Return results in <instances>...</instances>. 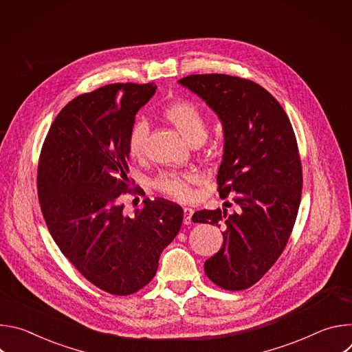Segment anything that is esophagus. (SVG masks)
<instances>
[{
    "label": "esophagus",
    "instance_id": "obj_1",
    "mask_svg": "<svg viewBox=\"0 0 352 352\" xmlns=\"http://www.w3.org/2000/svg\"><path fill=\"white\" fill-rule=\"evenodd\" d=\"M192 214H193V210L190 208H184V223L185 224L192 223Z\"/></svg>",
    "mask_w": 352,
    "mask_h": 352
}]
</instances>
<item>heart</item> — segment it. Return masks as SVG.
Returning a JSON list of instances; mask_svg holds the SVG:
<instances>
[{"label": "heart", "mask_w": 352, "mask_h": 352, "mask_svg": "<svg viewBox=\"0 0 352 352\" xmlns=\"http://www.w3.org/2000/svg\"><path fill=\"white\" fill-rule=\"evenodd\" d=\"M163 116L188 142H202L205 139L208 117L206 111L197 103L190 100H178L164 109ZM148 131L150 126L144 118H136L133 121L126 139L128 153L132 157H140L143 155ZM196 181H199V175L195 173L163 171L155 178L153 184L163 193L185 200L190 197V185Z\"/></svg>", "instance_id": "1"}]
</instances>
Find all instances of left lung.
<instances>
[{
  "instance_id": "left-lung-1",
  "label": "left lung",
  "mask_w": 352,
  "mask_h": 352,
  "mask_svg": "<svg viewBox=\"0 0 352 352\" xmlns=\"http://www.w3.org/2000/svg\"><path fill=\"white\" fill-rule=\"evenodd\" d=\"M219 116L224 155L217 190L234 193L236 210H200L193 223L223 227V246L205 262L220 288L241 291L258 283L283 254L302 192L296 138L288 116L261 85L224 74L189 75L178 80Z\"/></svg>"
}]
</instances>
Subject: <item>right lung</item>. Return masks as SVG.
I'll return each mask as SVG.
<instances>
[{
    "label": "right lung",
    "instance_id": "obj_1",
    "mask_svg": "<svg viewBox=\"0 0 352 352\" xmlns=\"http://www.w3.org/2000/svg\"><path fill=\"white\" fill-rule=\"evenodd\" d=\"M156 93L152 83H111L75 97L44 139L37 192L43 217L64 256L97 288L131 295L147 285L184 210L143 200L129 217L120 196L142 193L128 178L126 139L135 116Z\"/></svg>",
    "mask_w": 352,
    "mask_h": 352
}]
</instances>
